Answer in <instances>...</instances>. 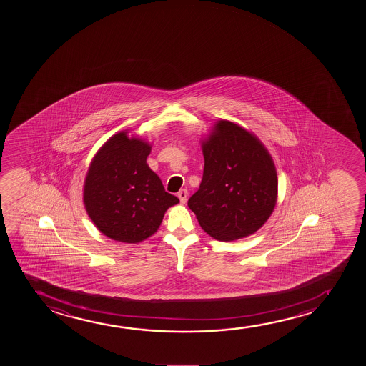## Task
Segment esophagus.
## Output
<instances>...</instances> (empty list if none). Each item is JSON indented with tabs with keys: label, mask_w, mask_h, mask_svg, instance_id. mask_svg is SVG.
<instances>
[{
	"label": "esophagus",
	"mask_w": 366,
	"mask_h": 366,
	"mask_svg": "<svg viewBox=\"0 0 366 366\" xmlns=\"http://www.w3.org/2000/svg\"><path fill=\"white\" fill-rule=\"evenodd\" d=\"M177 197L180 199L181 204H186V200H187V191H186L185 189L179 191V192H177Z\"/></svg>",
	"instance_id": "esophagus-1"
}]
</instances>
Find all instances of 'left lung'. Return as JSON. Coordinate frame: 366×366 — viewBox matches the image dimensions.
<instances>
[{"instance_id": "1", "label": "left lung", "mask_w": 366, "mask_h": 366, "mask_svg": "<svg viewBox=\"0 0 366 366\" xmlns=\"http://www.w3.org/2000/svg\"><path fill=\"white\" fill-rule=\"evenodd\" d=\"M200 189L189 199L201 227L216 240L255 234L275 209L277 175L269 151L250 131L227 120L201 142Z\"/></svg>"}]
</instances>
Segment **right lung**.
<instances>
[{
	"mask_svg": "<svg viewBox=\"0 0 366 366\" xmlns=\"http://www.w3.org/2000/svg\"><path fill=\"white\" fill-rule=\"evenodd\" d=\"M151 145L127 131L111 136L91 161L84 185L87 215L112 240L137 244L154 235L179 199L146 164Z\"/></svg>",
	"mask_w": 366,
	"mask_h": 366,
	"instance_id": "obj_1",
	"label": "right lung"
}]
</instances>
